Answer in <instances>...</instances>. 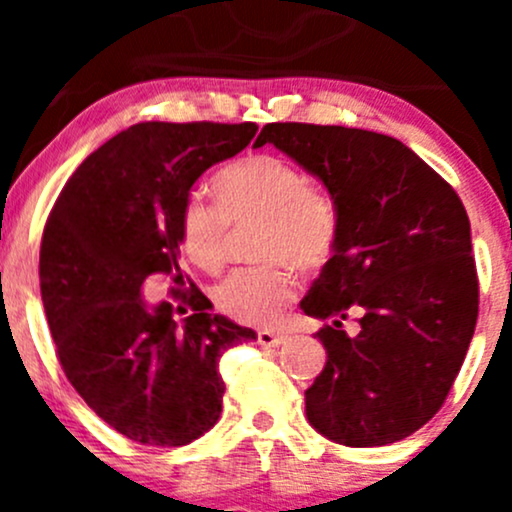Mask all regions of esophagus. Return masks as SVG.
Listing matches in <instances>:
<instances>
[{
	"label": "esophagus",
	"mask_w": 512,
	"mask_h": 512,
	"mask_svg": "<svg viewBox=\"0 0 512 512\" xmlns=\"http://www.w3.org/2000/svg\"><path fill=\"white\" fill-rule=\"evenodd\" d=\"M257 342L272 349V346H279V344L286 342V334L276 332V330H262V332H257Z\"/></svg>",
	"instance_id": "1"
}]
</instances>
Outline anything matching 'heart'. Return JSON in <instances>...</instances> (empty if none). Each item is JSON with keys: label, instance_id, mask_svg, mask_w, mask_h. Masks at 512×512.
Masks as SVG:
<instances>
[{"label": "heart", "instance_id": "heart-1", "mask_svg": "<svg viewBox=\"0 0 512 512\" xmlns=\"http://www.w3.org/2000/svg\"><path fill=\"white\" fill-rule=\"evenodd\" d=\"M219 207L187 199L180 211V245L204 272H221L228 260L231 226L260 223L255 255L262 264L233 272L214 291L216 308L243 325H269L296 296V276L286 265L315 272L330 262L337 245V209L310 190L298 168L281 158H240L214 178Z\"/></svg>", "mask_w": 512, "mask_h": 512}]
</instances>
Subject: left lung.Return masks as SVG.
Wrapping results in <instances>:
<instances>
[{"label": "left lung", "mask_w": 512, "mask_h": 512, "mask_svg": "<svg viewBox=\"0 0 512 512\" xmlns=\"http://www.w3.org/2000/svg\"><path fill=\"white\" fill-rule=\"evenodd\" d=\"M274 144L322 180L337 209V245L305 315L327 363L305 390L322 436L375 448L419 431L443 407L479 315V279L462 199L409 146L337 125L272 122L255 146ZM361 312L349 338L341 322Z\"/></svg>", "instance_id": "obj_1"}]
</instances>
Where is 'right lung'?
I'll use <instances>...</instances> for the list:
<instances>
[{"instance_id":"1","label":"right lung","mask_w":512,"mask_h":512,"mask_svg":"<svg viewBox=\"0 0 512 512\" xmlns=\"http://www.w3.org/2000/svg\"><path fill=\"white\" fill-rule=\"evenodd\" d=\"M255 122H139L105 142L62 187L40 243V293L74 390L117 433L158 448L192 443L219 421V358L257 334L192 284L178 323L141 301L146 275L180 272V211L204 170L236 156ZM178 310H182L178 305ZM187 313V310H182Z\"/></svg>"}]
</instances>
